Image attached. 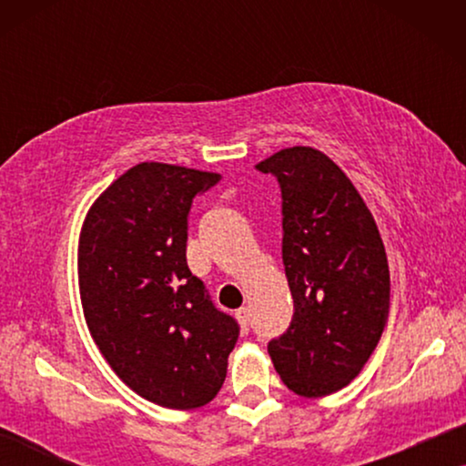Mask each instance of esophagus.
Returning <instances> with one entry per match:
<instances>
[{
	"label": "esophagus",
	"instance_id": "1",
	"mask_svg": "<svg viewBox=\"0 0 466 466\" xmlns=\"http://www.w3.org/2000/svg\"><path fill=\"white\" fill-rule=\"evenodd\" d=\"M235 318H238L241 330H244V333H248V329H250V309L239 308L238 311H235Z\"/></svg>",
	"mask_w": 466,
	"mask_h": 466
}]
</instances>
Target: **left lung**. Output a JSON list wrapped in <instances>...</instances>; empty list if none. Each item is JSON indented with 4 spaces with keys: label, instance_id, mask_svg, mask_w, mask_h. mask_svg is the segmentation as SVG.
<instances>
[{
    "label": "left lung",
    "instance_id": "1",
    "mask_svg": "<svg viewBox=\"0 0 466 466\" xmlns=\"http://www.w3.org/2000/svg\"><path fill=\"white\" fill-rule=\"evenodd\" d=\"M282 188V258L295 314L269 341L299 397H327L362 371L384 333L390 271L373 214L324 152L292 146L257 165Z\"/></svg>",
    "mask_w": 466,
    "mask_h": 466
}]
</instances>
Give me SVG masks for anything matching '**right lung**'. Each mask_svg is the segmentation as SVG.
Segmentation results:
<instances>
[{"label": "right lung", "instance_id": "add662e5", "mask_svg": "<svg viewBox=\"0 0 466 466\" xmlns=\"http://www.w3.org/2000/svg\"><path fill=\"white\" fill-rule=\"evenodd\" d=\"M218 180L137 163L82 222L78 286L93 341L133 392L167 410H197L218 394L239 335L187 265L190 206Z\"/></svg>", "mask_w": 466, "mask_h": 466}]
</instances>
